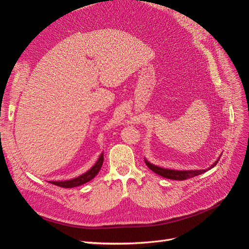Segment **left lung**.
I'll return each mask as SVG.
<instances>
[{"label":"left lung","mask_w":249,"mask_h":249,"mask_svg":"<svg viewBox=\"0 0 249 249\" xmlns=\"http://www.w3.org/2000/svg\"><path fill=\"white\" fill-rule=\"evenodd\" d=\"M221 157V156H220ZM220 157L218 158V160L216 162H214L212 165H211L210 167L206 168V169H196V170H175V169H167V168H162V167H159V166H156V165L149 163L145 158H144V161H145V164L146 166L154 171L155 173H157V175H159L163 178H169V179H176V180H184V179H187V178H193V177H196V176H199L201 175V173L203 172H207L208 170L212 169L214 166H216V164L218 163V161H219Z\"/></svg>","instance_id":"left-lung-1"}]
</instances>
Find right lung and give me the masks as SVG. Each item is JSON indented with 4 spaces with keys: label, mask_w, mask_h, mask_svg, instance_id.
<instances>
[{
    "label": "right lung",
    "mask_w": 249,
    "mask_h": 249,
    "mask_svg": "<svg viewBox=\"0 0 249 249\" xmlns=\"http://www.w3.org/2000/svg\"><path fill=\"white\" fill-rule=\"evenodd\" d=\"M104 162V152L100 155L99 159L95 162V164L93 166L90 168L88 171H86L85 173H83V175L74 178H71V179H66V180H50L49 183L53 184V185H56L58 187H62V188H73V187H78L81 185H84L88 182H90L99 171L102 168V165Z\"/></svg>",
    "instance_id": "1"
}]
</instances>
